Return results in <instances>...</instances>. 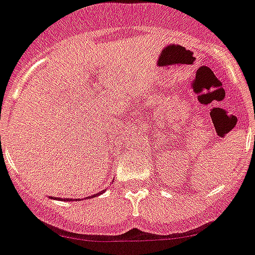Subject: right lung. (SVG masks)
I'll list each match as a JSON object with an SVG mask.
<instances>
[{"label": "right lung", "instance_id": "right-lung-1", "mask_svg": "<svg viewBox=\"0 0 255 255\" xmlns=\"http://www.w3.org/2000/svg\"><path fill=\"white\" fill-rule=\"evenodd\" d=\"M103 192H104V190H103V191L98 192V194H95V195H93V196H89V197H88V199H92V197H95V196H98V195L103 194ZM52 199H54V197H52ZM55 199H56V197H55ZM58 200H61V197H59V199H58ZM64 201H71V199H65V200H64Z\"/></svg>", "mask_w": 255, "mask_h": 255}]
</instances>
